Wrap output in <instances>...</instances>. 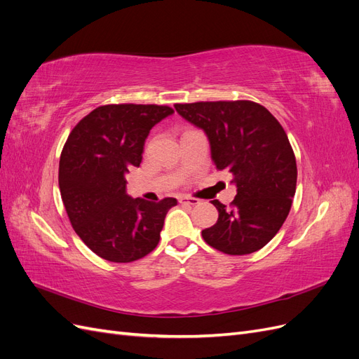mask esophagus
<instances>
[{
	"mask_svg": "<svg viewBox=\"0 0 359 359\" xmlns=\"http://www.w3.org/2000/svg\"><path fill=\"white\" fill-rule=\"evenodd\" d=\"M178 202L182 203V205H191V206H194V205L199 203V199H196V198H189V196H181V198L178 199Z\"/></svg>",
	"mask_w": 359,
	"mask_h": 359,
	"instance_id": "34e87169",
	"label": "esophagus"
}]
</instances>
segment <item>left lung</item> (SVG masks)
I'll list each match as a JSON object with an SVG mask.
<instances>
[{
  "label": "left lung",
  "mask_w": 359,
  "mask_h": 359,
  "mask_svg": "<svg viewBox=\"0 0 359 359\" xmlns=\"http://www.w3.org/2000/svg\"><path fill=\"white\" fill-rule=\"evenodd\" d=\"M177 112L210 139L215 168L232 173L231 206L217 199L219 220L205 243L232 256L266 245L283 226L297 190V160L287 135L266 107L250 100L177 103Z\"/></svg>",
  "instance_id": "1"
}]
</instances>
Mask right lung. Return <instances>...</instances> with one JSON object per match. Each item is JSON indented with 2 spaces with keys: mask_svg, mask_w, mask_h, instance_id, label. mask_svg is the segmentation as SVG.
Segmentation results:
<instances>
[{
  "mask_svg": "<svg viewBox=\"0 0 359 359\" xmlns=\"http://www.w3.org/2000/svg\"><path fill=\"white\" fill-rule=\"evenodd\" d=\"M173 114L158 104H104L70 132L60 157L61 199L74 232L102 259L128 264L153 252L177 199L151 203L126 193L149 130Z\"/></svg>",
  "mask_w": 359,
  "mask_h": 359,
  "instance_id": "obj_1",
  "label": "right lung"
}]
</instances>
